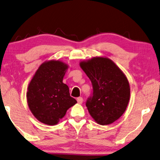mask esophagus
<instances>
[{"label":"esophagus","mask_w":160,"mask_h":160,"mask_svg":"<svg viewBox=\"0 0 160 160\" xmlns=\"http://www.w3.org/2000/svg\"><path fill=\"white\" fill-rule=\"evenodd\" d=\"M77 102H78V103L82 104V102H83V98H82V97L78 98H77Z\"/></svg>","instance_id":"1"}]
</instances>
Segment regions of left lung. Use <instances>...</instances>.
I'll list each match as a JSON object with an SVG mask.
<instances>
[{
    "mask_svg": "<svg viewBox=\"0 0 160 160\" xmlns=\"http://www.w3.org/2000/svg\"><path fill=\"white\" fill-rule=\"evenodd\" d=\"M80 67L92 84V95L86 102L89 114L101 125L117 121L130 100V84L125 75L112 60L102 57L82 61Z\"/></svg>",
    "mask_w": 160,
    "mask_h": 160,
    "instance_id": "1",
    "label": "left lung"
}]
</instances>
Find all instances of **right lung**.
I'll return each instance as SVG.
<instances>
[{
    "instance_id": "obj_1",
    "label": "right lung",
    "mask_w": 160,
    "mask_h": 160,
    "mask_svg": "<svg viewBox=\"0 0 160 160\" xmlns=\"http://www.w3.org/2000/svg\"><path fill=\"white\" fill-rule=\"evenodd\" d=\"M67 64L59 60L42 63L30 81L27 102L32 114L39 122L55 125L68 108L77 101L70 96L69 88L62 82Z\"/></svg>"
}]
</instances>
